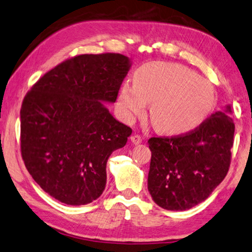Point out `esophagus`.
Instances as JSON below:
<instances>
[{
    "label": "esophagus",
    "instance_id": "34e87169",
    "mask_svg": "<svg viewBox=\"0 0 252 252\" xmlns=\"http://www.w3.org/2000/svg\"><path fill=\"white\" fill-rule=\"evenodd\" d=\"M131 142H132L133 145H139L142 142V138L139 136V134H133V136H131Z\"/></svg>",
    "mask_w": 252,
    "mask_h": 252
}]
</instances>
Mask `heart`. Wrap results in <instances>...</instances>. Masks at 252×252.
I'll return each mask as SVG.
<instances>
[{
  "label": "heart",
  "mask_w": 252,
  "mask_h": 252,
  "mask_svg": "<svg viewBox=\"0 0 252 252\" xmlns=\"http://www.w3.org/2000/svg\"><path fill=\"white\" fill-rule=\"evenodd\" d=\"M215 100L213 86L194 71L175 63L152 62L136 71L133 86L122 85L118 105L123 118L130 122L152 103L150 120L156 129L182 134L208 118Z\"/></svg>",
  "instance_id": "heart-1"
}]
</instances>
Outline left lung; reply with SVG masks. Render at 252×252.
<instances>
[{
    "instance_id": "8db88e82",
    "label": "left lung",
    "mask_w": 252,
    "mask_h": 252,
    "mask_svg": "<svg viewBox=\"0 0 252 252\" xmlns=\"http://www.w3.org/2000/svg\"><path fill=\"white\" fill-rule=\"evenodd\" d=\"M232 108L210 115L183 136L153 137L148 191L159 207L186 210L200 204L223 181L231 163Z\"/></svg>"
}]
</instances>
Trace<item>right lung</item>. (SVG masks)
Listing matches in <instances>:
<instances>
[{"mask_svg": "<svg viewBox=\"0 0 252 252\" xmlns=\"http://www.w3.org/2000/svg\"><path fill=\"white\" fill-rule=\"evenodd\" d=\"M130 67L122 54L78 55L45 73L26 95L22 159L56 200L80 206L103 193L108 157L132 132L105 103H115Z\"/></svg>", "mask_w": 252, "mask_h": 252, "instance_id": "right-lung-1", "label": "right lung"}]
</instances>
